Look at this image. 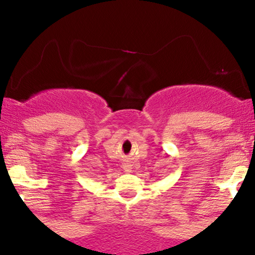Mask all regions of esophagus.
I'll return each mask as SVG.
<instances>
[{
  "label": "esophagus",
  "instance_id": "esophagus-1",
  "mask_svg": "<svg viewBox=\"0 0 255 255\" xmlns=\"http://www.w3.org/2000/svg\"><path fill=\"white\" fill-rule=\"evenodd\" d=\"M125 169H126V170H129V165H127V164H125Z\"/></svg>",
  "mask_w": 255,
  "mask_h": 255
}]
</instances>
